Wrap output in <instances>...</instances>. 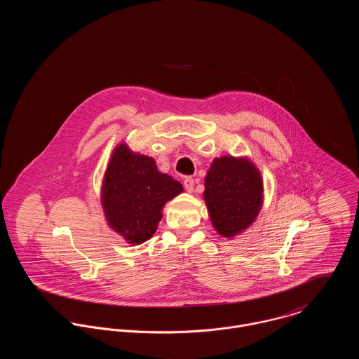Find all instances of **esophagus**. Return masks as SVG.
Segmentation results:
<instances>
[{"mask_svg":"<svg viewBox=\"0 0 359 359\" xmlns=\"http://www.w3.org/2000/svg\"><path fill=\"white\" fill-rule=\"evenodd\" d=\"M184 187H185V189H187L189 194H192V192H194V188H195V181H194L192 178H185V180H184Z\"/></svg>","mask_w":359,"mask_h":359,"instance_id":"34e87169","label":"esophagus"}]
</instances>
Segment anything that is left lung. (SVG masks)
Listing matches in <instances>:
<instances>
[{
  "label": "left lung",
  "mask_w": 359,
  "mask_h": 359,
  "mask_svg": "<svg viewBox=\"0 0 359 359\" xmlns=\"http://www.w3.org/2000/svg\"><path fill=\"white\" fill-rule=\"evenodd\" d=\"M262 192L261 174L248 157L214 158L203 194L214 229L229 239L248 229L261 210Z\"/></svg>",
  "instance_id": "1"
}]
</instances>
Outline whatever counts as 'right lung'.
Masks as SVG:
<instances>
[{"instance_id":"1","label":"right lung","mask_w":359,"mask_h":359,"mask_svg":"<svg viewBox=\"0 0 359 359\" xmlns=\"http://www.w3.org/2000/svg\"><path fill=\"white\" fill-rule=\"evenodd\" d=\"M184 192L182 185L157 170L156 161L117 145L103 177V212L107 225L128 243L140 245L154 236L164 205Z\"/></svg>"}]
</instances>
